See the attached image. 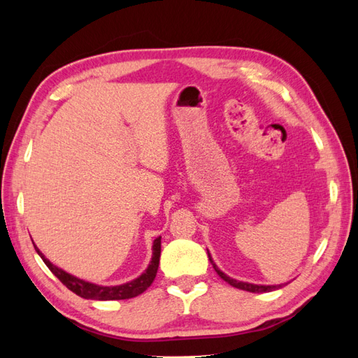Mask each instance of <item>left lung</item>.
<instances>
[{
    "mask_svg": "<svg viewBox=\"0 0 358 358\" xmlns=\"http://www.w3.org/2000/svg\"><path fill=\"white\" fill-rule=\"evenodd\" d=\"M208 257H209L210 263H212V266H213V268H215V272L218 273V275L225 280V282H229V284H230L231 287H234V288L245 289V291H249V292H268V291H275V289H278V288H282L284 285H287V284H280V285H257V284L242 282V280H236V279H233V278H230V276H227L224 272H221V270L218 268V266H216V264L213 263V259H212L209 251H208Z\"/></svg>",
    "mask_w": 358,
    "mask_h": 358,
    "instance_id": "left-lung-1",
    "label": "left lung"
}]
</instances>
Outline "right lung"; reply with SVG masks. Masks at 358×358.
Returning a JSON list of instances; mask_svg holds the SVG:
<instances>
[{
    "instance_id": "obj_1",
    "label": "right lung",
    "mask_w": 358,
    "mask_h": 358,
    "mask_svg": "<svg viewBox=\"0 0 358 358\" xmlns=\"http://www.w3.org/2000/svg\"><path fill=\"white\" fill-rule=\"evenodd\" d=\"M34 248H36L37 254L41 257L43 262H45V264L49 267L50 272L55 275L70 291H73L74 294H78L83 299H91V300H125V299H131V297L142 294V292L146 291L150 287V284L154 282V279L157 276L158 264H159L161 237H157V239L154 241L152 259H150V263L145 272L138 278L129 280V282H127V284L115 285V287L96 285L92 282H86V280H83V279L76 278V276L67 273L66 270L53 266L49 259L40 252V249L37 246H34Z\"/></svg>"
}]
</instances>
